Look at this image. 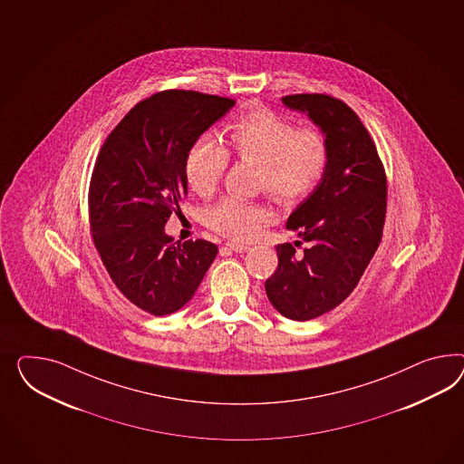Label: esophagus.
<instances>
[{
	"label": "esophagus",
	"mask_w": 464,
	"mask_h": 464,
	"mask_svg": "<svg viewBox=\"0 0 464 464\" xmlns=\"http://www.w3.org/2000/svg\"><path fill=\"white\" fill-rule=\"evenodd\" d=\"M226 248H227V250L235 251V253H245V251L250 250V246H248V245L237 243V241H227V243H226Z\"/></svg>",
	"instance_id": "obj_1"
}]
</instances>
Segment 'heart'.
Listing matches in <instances>:
<instances>
[{
	"label": "heart",
	"mask_w": 464,
	"mask_h": 464,
	"mask_svg": "<svg viewBox=\"0 0 464 464\" xmlns=\"http://www.w3.org/2000/svg\"><path fill=\"white\" fill-rule=\"evenodd\" d=\"M229 145L241 160L260 163L258 188L272 199L290 206L313 194L329 167L326 133L315 126L295 125L268 108H255L229 126ZM229 165V151L204 133L188 147L184 172L188 186L202 198L211 196ZM268 221L262 206L225 198L208 213V226L229 238L248 239Z\"/></svg>",
	"instance_id": "b5f03b06"
}]
</instances>
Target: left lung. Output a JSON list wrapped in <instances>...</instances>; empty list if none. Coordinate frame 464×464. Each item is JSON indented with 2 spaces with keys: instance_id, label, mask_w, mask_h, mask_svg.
<instances>
[{
  "instance_id": "obj_1",
  "label": "left lung",
  "mask_w": 464,
  "mask_h": 464,
  "mask_svg": "<svg viewBox=\"0 0 464 464\" xmlns=\"http://www.w3.org/2000/svg\"><path fill=\"white\" fill-rule=\"evenodd\" d=\"M284 104L309 114L326 133L329 167L319 186L288 216L287 227L308 243L276 245L278 266L265 282L278 313L309 321L344 301L382 241L387 174L375 141L346 102L327 94H292Z\"/></svg>"
}]
</instances>
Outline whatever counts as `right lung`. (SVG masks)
I'll return each mask as SVG.
<instances>
[{"label":"right lung","mask_w":464,"mask_h":464,"mask_svg":"<svg viewBox=\"0 0 464 464\" xmlns=\"http://www.w3.org/2000/svg\"><path fill=\"white\" fill-rule=\"evenodd\" d=\"M235 102L160 91L135 104L101 147L89 184L91 238L114 285L151 315L186 305L218 255L206 239L174 243L163 226L188 196V147Z\"/></svg>","instance_id":"obj_1"}]
</instances>
